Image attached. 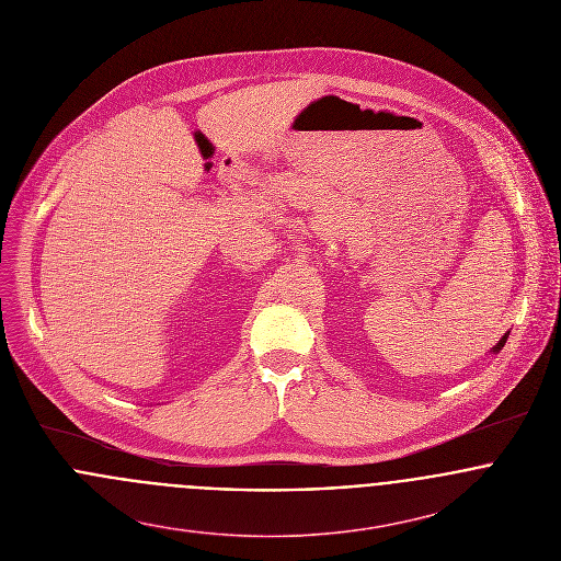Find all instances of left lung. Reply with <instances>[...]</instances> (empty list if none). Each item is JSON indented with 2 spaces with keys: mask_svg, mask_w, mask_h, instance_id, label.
I'll use <instances>...</instances> for the list:
<instances>
[{
  "mask_svg": "<svg viewBox=\"0 0 561 561\" xmlns=\"http://www.w3.org/2000/svg\"><path fill=\"white\" fill-rule=\"evenodd\" d=\"M507 336H510V332H505V334H503V336H501V339H499V343H496V345H494V347H492V350H490V352H492V354H499V352H501V350H503V345H505V341H507Z\"/></svg>",
  "mask_w": 561,
  "mask_h": 561,
  "instance_id": "left-lung-1",
  "label": "left lung"
}]
</instances>
